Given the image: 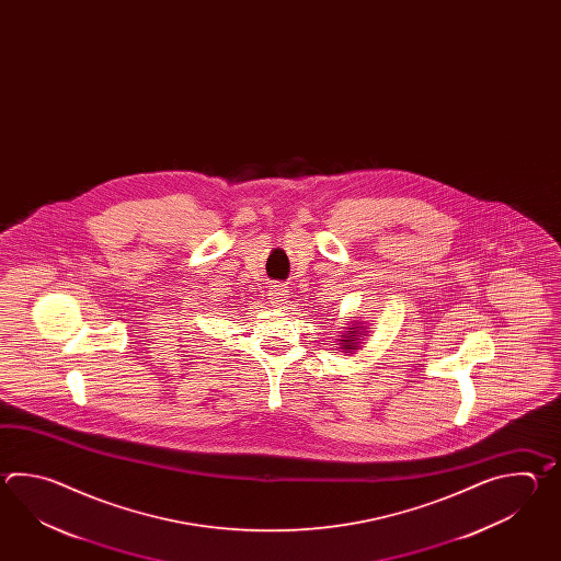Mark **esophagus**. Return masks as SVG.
Wrapping results in <instances>:
<instances>
[{"label": "esophagus", "mask_w": 561, "mask_h": 561, "mask_svg": "<svg viewBox=\"0 0 561 561\" xmlns=\"http://www.w3.org/2000/svg\"><path fill=\"white\" fill-rule=\"evenodd\" d=\"M268 297H271V302L275 307H285L286 302H288V288L285 285H275L271 288Z\"/></svg>", "instance_id": "1"}]
</instances>
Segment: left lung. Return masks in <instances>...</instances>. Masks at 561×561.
I'll return each mask as SVG.
<instances>
[{
    "instance_id": "obj_1",
    "label": "left lung",
    "mask_w": 561,
    "mask_h": 561,
    "mask_svg": "<svg viewBox=\"0 0 561 561\" xmlns=\"http://www.w3.org/2000/svg\"><path fill=\"white\" fill-rule=\"evenodd\" d=\"M350 334L348 337L345 334H341L343 336V343H341V348H345V351H353V348H357V336L360 334L358 331V327H351V331H346Z\"/></svg>"
}]
</instances>
